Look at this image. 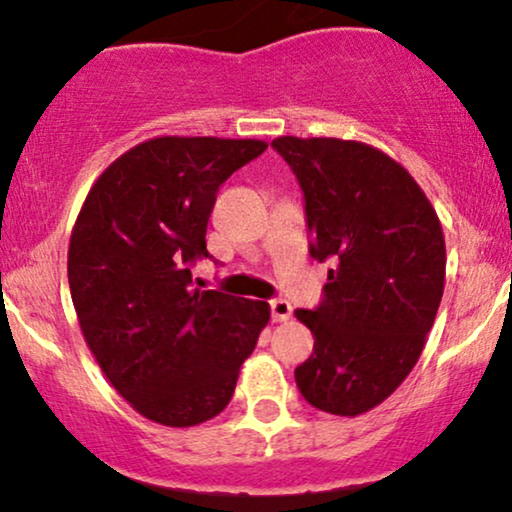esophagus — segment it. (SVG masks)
Returning <instances> with one entry per match:
<instances>
[{
  "label": "esophagus",
  "instance_id": "esophagus-1",
  "mask_svg": "<svg viewBox=\"0 0 512 512\" xmlns=\"http://www.w3.org/2000/svg\"><path fill=\"white\" fill-rule=\"evenodd\" d=\"M269 308H272L274 322H286L293 315V305L289 301H284V298H274V301H269Z\"/></svg>",
  "mask_w": 512,
  "mask_h": 512
}]
</instances>
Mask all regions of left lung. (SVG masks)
Here are the masks:
<instances>
[{
	"instance_id": "left-lung-1",
	"label": "left lung",
	"mask_w": 512,
	"mask_h": 512,
	"mask_svg": "<svg viewBox=\"0 0 512 512\" xmlns=\"http://www.w3.org/2000/svg\"><path fill=\"white\" fill-rule=\"evenodd\" d=\"M301 185L310 257L332 260L322 301L296 317L315 337L296 385L315 409L356 416L419 361L445 284V238L414 178L361 142L279 137Z\"/></svg>"
}]
</instances>
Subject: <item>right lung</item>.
<instances>
[{
	"mask_svg": "<svg viewBox=\"0 0 512 512\" xmlns=\"http://www.w3.org/2000/svg\"><path fill=\"white\" fill-rule=\"evenodd\" d=\"M257 139L158 137L96 180L69 240V291L110 385L146 419L197 426L231 402L269 322L264 301L199 291L219 187L257 158Z\"/></svg>",
	"mask_w": 512,
	"mask_h": 512,
	"instance_id": "add662e5",
	"label": "right lung"
}]
</instances>
